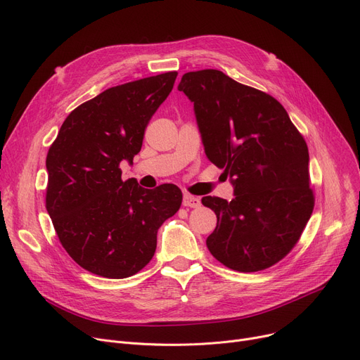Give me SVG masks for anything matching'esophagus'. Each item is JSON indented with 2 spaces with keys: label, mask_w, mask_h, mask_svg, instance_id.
Wrapping results in <instances>:
<instances>
[{
  "label": "esophagus",
  "mask_w": 360,
  "mask_h": 360,
  "mask_svg": "<svg viewBox=\"0 0 360 360\" xmlns=\"http://www.w3.org/2000/svg\"><path fill=\"white\" fill-rule=\"evenodd\" d=\"M182 205L185 207H191V209H197V207L201 205V200L198 197H194L191 194H184Z\"/></svg>",
  "instance_id": "1"
}]
</instances>
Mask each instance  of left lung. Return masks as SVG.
Returning a JSON list of instances; mask_svg holds the SVG:
<instances>
[{
    "instance_id": "obj_1",
    "label": "left lung",
    "mask_w": 360,
    "mask_h": 360,
    "mask_svg": "<svg viewBox=\"0 0 360 360\" xmlns=\"http://www.w3.org/2000/svg\"><path fill=\"white\" fill-rule=\"evenodd\" d=\"M178 90L194 103L207 159L233 185L232 201L201 200L217 216L207 248L236 271L271 267L295 247L314 210L304 137L270 94L219 70L186 72Z\"/></svg>"
}]
</instances>
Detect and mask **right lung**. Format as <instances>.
Segmentation results:
<instances>
[{
    "label": "right lung",
    "instance_id": "1",
    "mask_svg": "<svg viewBox=\"0 0 360 360\" xmlns=\"http://www.w3.org/2000/svg\"><path fill=\"white\" fill-rule=\"evenodd\" d=\"M178 72L110 87L75 108L46 156V210L68 255L84 270L125 278L153 258L158 231L181 207L174 184L146 190L122 181L146 127L174 89Z\"/></svg>",
    "mask_w": 360,
    "mask_h": 360
}]
</instances>
